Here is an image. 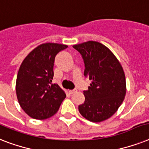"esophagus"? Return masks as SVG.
I'll return each mask as SVG.
<instances>
[{"label":"esophagus","mask_w":149,"mask_h":149,"mask_svg":"<svg viewBox=\"0 0 149 149\" xmlns=\"http://www.w3.org/2000/svg\"><path fill=\"white\" fill-rule=\"evenodd\" d=\"M69 92H70V94H72V93H76V92H77V90L75 89V90H72V91H70Z\"/></svg>","instance_id":"34e87169"}]
</instances>
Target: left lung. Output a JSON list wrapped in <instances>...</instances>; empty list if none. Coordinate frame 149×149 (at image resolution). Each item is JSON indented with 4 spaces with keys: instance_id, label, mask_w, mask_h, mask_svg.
<instances>
[{
    "instance_id": "8db88e82",
    "label": "left lung",
    "mask_w": 149,
    "mask_h": 149,
    "mask_svg": "<svg viewBox=\"0 0 149 149\" xmlns=\"http://www.w3.org/2000/svg\"><path fill=\"white\" fill-rule=\"evenodd\" d=\"M72 47L84 59V77L92 80L88 90L84 91L85 101L79 105V113L92 122L107 120L125 99L126 81L122 66L101 43L89 41Z\"/></svg>"
}]
</instances>
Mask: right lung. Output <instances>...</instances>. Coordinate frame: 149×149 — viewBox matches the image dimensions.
I'll return each mask as SVG.
<instances>
[{"instance_id":"obj_1","label":"right lung","mask_w":149,"mask_h":149,"mask_svg":"<svg viewBox=\"0 0 149 149\" xmlns=\"http://www.w3.org/2000/svg\"><path fill=\"white\" fill-rule=\"evenodd\" d=\"M68 46L57 43L38 45L25 57L16 80V93L20 106L31 118L44 120L58 111L65 92L52 84L56 56Z\"/></svg>"}]
</instances>
